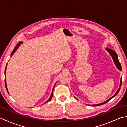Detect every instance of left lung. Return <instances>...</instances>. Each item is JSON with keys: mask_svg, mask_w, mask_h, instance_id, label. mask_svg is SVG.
<instances>
[{"mask_svg": "<svg viewBox=\"0 0 127 127\" xmlns=\"http://www.w3.org/2000/svg\"><path fill=\"white\" fill-rule=\"evenodd\" d=\"M106 50H107V51H108L109 53L110 54V55H111V57H112V58H113V60H114V63H115V65H116L117 69H118V70H122V68H121V63H120V62H119V61H118V57H117V53H116V52H115V51L111 50V49H109V48H106ZM121 84H122V78H121V81H120V88L118 89V90H117V91L116 92V93L115 94V95H114V96H112L111 98H110L109 99L107 100H106V101L104 102L103 103L99 104H97V105H92V106H99V105H103V104H106V102L109 101L110 100H111V99H112L113 98H114V97H115V96L117 94H118V93L119 92V91H120V88H121L120 87H121Z\"/></svg>", "mask_w": 127, "mask_h": 127, "instance_id": "1", "label": "left lung"}]
</instances>
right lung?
I'll return each instance as SVG.
<instances>
[{
    "instance_id": "1",
    "label": "right lung",
    "mask_w": 127,
    "mask_h": 127,
    "mask_svg": "<svg viewBox=\"0 0 127 127\" xmlns=\"http://www.w3.org/2000/svg\"><path fill=\"white\" fill-rule=\"evenodd\" d=\"M22 42H20V43H18V44L16 46H15V48L14 49H13V50L12 51V52H11V56H12V55L13 53H14L15 52V51H16V50L17 49V48H18V47H19V46L20 45V44H22ZM7 64H6V68H5V74H6V66H7ZM5 86H6V90H7V91L8 92V90H7V86H6V79H5ZM54 87H55V86H54ZM54 87H53V90H52V93H51V96H50V98H49V99L48 100L46 101V102H45V104L46 103V102H48L49 101H50L51 100V99H52V96H53V88H54Z\"/></svg>"
}]
</instances>
